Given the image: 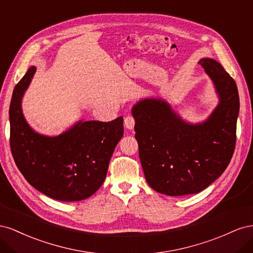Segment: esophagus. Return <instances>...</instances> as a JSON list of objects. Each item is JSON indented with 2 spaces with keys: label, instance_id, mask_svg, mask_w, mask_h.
<instances>
[{
  "label": "esophagus",
  "instance_id": "1",
  "mask_svg": "<svg viewBox=\"0 0 253 253\" xmlns=\"http://www.w3.org/2000/svg\"><path fill=\"white\" fill-rule=\"evenodd\" d=\"M125 126L127 129H133L134 126H135V119L131 115H128L125 118Z\"/></svg>",
  "mask_w": 253,
  "mask_h": 253
}]
</instances>
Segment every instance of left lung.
Instances as JSON below:
<instances>
[{"mask_svg": "<svg viewBox=\"0 0 253 253\" xmlns=\"http://www.w3.org/2000/svg\"><path fill=\"white\" fill-rule=\"evenodd\" d=\"M198 64L219 98L207 120L189 124L159 98L143 99L132 109L145 180L158 193L201 192L224 173L233 155L240 112L236 83L215 60L203 58Z\"/></svg>", "mask_w": 253, "mask_h": 253, "instance_id": "1", "label": "left lung"}]
</instances>
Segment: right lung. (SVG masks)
Here are the masks:
<instances>
[{"label":"right lung","instance_id":"add662e5","mask_svg":"<svg viewBox=\"0 0 253 253\" xmlns=\"http://www.w3.org/2000/svg\"><path fill=\"white\" fill-rule=\"evenodd\" d=\"M35 73L36 67H29L12 93L9 120L14 163L30 185L50 198L85 200L105 179L113 152L124 136V118L110 122L78 121L53 137L35 132L21 106Z\"/></svg>","mask_w":253,"mask_h":253}]
</instances>
